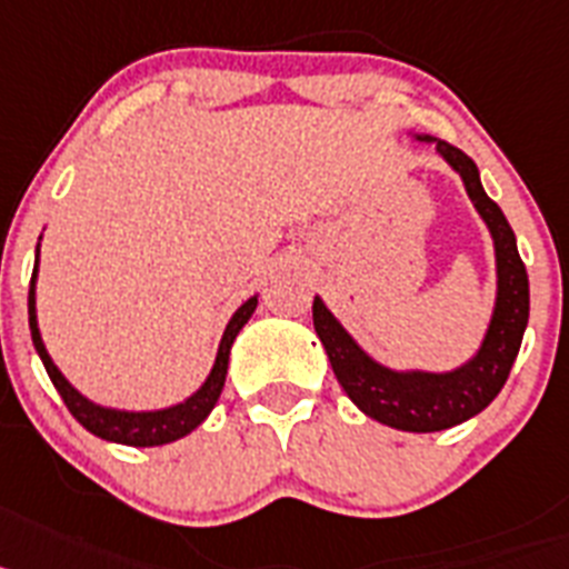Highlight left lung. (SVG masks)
I'll return each instance as SVG.
<instances>
[{"label":"left lung","instance_id":"8db88e82","mask_svg":"<svg viewBox=\"0 0 569 569\" xmlns=\"http://www.w3.org/2000/svg\"><path fill=\"white\" fill-rule=\"evenodd\" d=\"M418 140L435 142L438 157H443L461 174L469 200L476 202L478 214L483 217L496 243L498 298L481 349L469 363L452 372H395L375 363L320 298H315L312 303V320L335 378L360 412L403 432H441L490 407L492 398L510 378L530 318V280L518 254L516 234L503 211L498 209V202H492L483 191L476 162L461 148L443 140L432 137H418Z\"/></svg>","mask_w":569,"mask_h":569}]
</instances>
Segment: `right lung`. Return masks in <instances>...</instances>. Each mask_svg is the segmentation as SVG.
<instances>
[{"instance_id":"add662e5","label":"right lung","mask_w":569,"mask_h":569,"mask_svg":"<svg viewBox=\"0 0 569 569\" xmlns=\"http://www.w3.org/2000/svg\"><path fill=\"white\" fill-rule=\"evenodd\" d=\"M37 266H39V246H37ZM37 266H33L31 291H28V323H31L33 346H37L39 358H42V363H46L48 378H51V383L57 387V392L62 395L68 412H71L73 418L88 429V432H93L97 438H102V441L126 443V447H160V443H171L177 441V438H182V435H189L191 429H197L206 418H209L217 398H220V392H223L226 372H229L231 343H234L237 332L249 323L251 312L257 309V298L246 300V303L234 312V318L229 320L223 340H220V349H217L214 369H211L206 383H202L191 398H186V401L177 403V407L157 409V412H126V409H108V407H100V403H91L88 398H82V395H79L77 389L62 378V372L53 367L51 355H48L37 326V289H33V283H37Z\"/></svg>"}]
</instances>
